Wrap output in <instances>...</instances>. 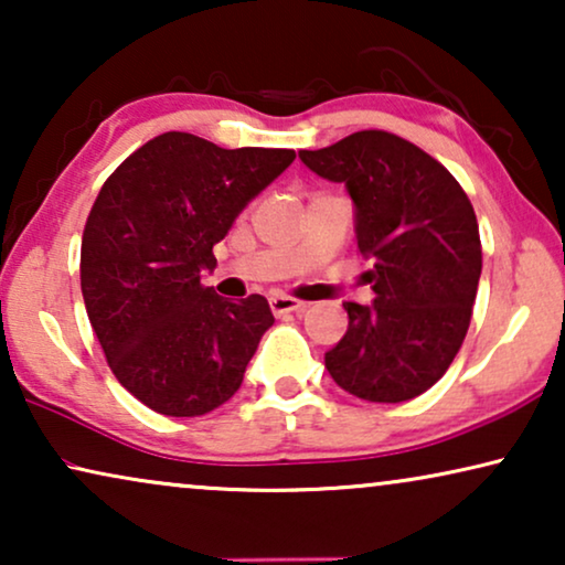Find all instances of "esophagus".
Here are the masks:
<instances>
[{
    "label": "esophagus",
    "mask_w": 565,
    "mask_h": 565,
    "mask_svg": "<svg viewBox=\"0 0 565 565\" xmlns=\"http://www.w3.org/2000/svg\"><path fill=\"white\" fill-rule=\"evenodd\" d=\"M269 308H273L275 316H285V313H303L306 303L303 300H296L290 296H273L269 298Z\"/></svg>",
    "instance_id": "1"
}]
</instances>
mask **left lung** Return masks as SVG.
<instances>
[{
    "label": "left lung",
    "instance_id": "obj_1",
    "mask_svg": "<svg viewBox=\"0 0 565 565\" xmlns=\"http://www.w3.org/2000/svg\"><path fill=\"white\" fill-rule=\"evenodd\" d=\"M313 174L342 182L354 238L373 259L370 303L347 300V334L323 354L339 388L373 404L429 391L458 354L481 280V236L458 180L419 146L358 130L298 151Z\"/></svg>",
    "mask_w": 565,
    "mask_h": 565
}]
</instances>
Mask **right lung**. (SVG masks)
I'll return each instance as SVG.
<instances>
[{"label":"right lung","instance_id":"1","mask_svg":"<svg viewBox=\"0 0 565 565\" xmlns=\"http://www.w3.org/2000/svg\"><path fill=\"white\" fill-rule=\"evenodd\" d=\"M290 149H221L169 130L99 190L82 236V296L122 388L164 416H200L234 396L275 323L262 296L205 288L213 246L292 164Z\"/></svg>","mask_w":565,"mask_h":565}]
</instances>
